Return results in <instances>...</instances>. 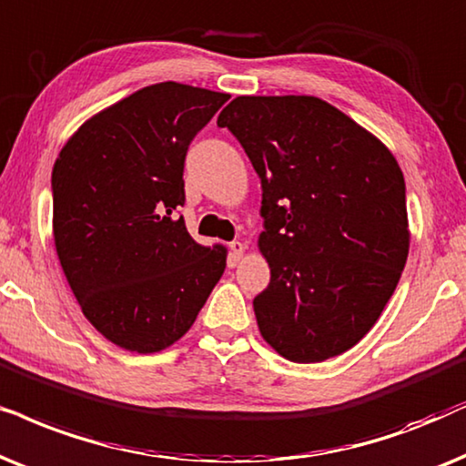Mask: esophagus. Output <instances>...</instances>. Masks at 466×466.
I'll use <instances>...</instances> for the list:
<instances>
[{
	"instance_id": "34e87169",
	"label": "esophagus",
	"mask_w": 466,
	"mask_h": 466,
	"mask_svg": "<svg viewBox=\"0 0 466 466\" xmlns=\"http://www.w3.org/2000/svg\"><path fill=\"white\" fill-rule=\"evenodd\" d=\"M228 249H229V262H232V264H237L238 259H240V256H243V251H245V245L240 243V240H232V243L228 245Z\"/></svg>"
}]
</instances>
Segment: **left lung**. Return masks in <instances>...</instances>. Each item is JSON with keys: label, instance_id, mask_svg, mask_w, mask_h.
I'll list each match as a JSON object with an SVG mask.
<instances>
[{"label": "left lung", "instance_id": "8db88e82", "mask_svg": "<svg viewBox=\"0 0 466 466\" xmlns=\"http://www.w3.org/2000/svg\"><path fill=\"white\" fill-rule=\"evenodd\" d=\"M262 183L253 298L266 343L291 362L351 350L380 319L409 253L405 178L394 155L313 96H240L219 113Z\"/></svg>", "mask_w": 466, "mask_h": 466}]
</instances>
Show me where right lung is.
Segmentation results:
<instances>
[{
	"instance_id": "obj_1",
	"label": "right lung",
	"mask_w": 466,
	"mask_h": 466,
	"mask_svg": "<svg viewBox=\"0 0 466 466\" xmlns=\"http://www.w3.org/2000/svg\"><path fill=\"white\" fill-rule=\"evenodd\" d=\"M229 99L181 83L145 86L80 126L55 161L53 234L85 318L123 350L153 353L189 330L226 270L189 237L185 157Z\"/></svg>"
}]
</instances>
